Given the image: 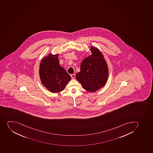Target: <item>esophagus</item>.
<instances>
[{
    "mask_svg": "<svg viewBox=\"0 0 153 153\" xmlns=\"http://www.w3.org/2000/svg\"><path fill=\"white\" fill-rule=\"evenodd\" d=\"M70 76H71L72 78L74 79L75 77V74H72L70 75Z\"/></svg>",
    "mask_w": 153,
    "mask_h": 153,
    "instance_id": "obj_1",
    "label": "esophagus"
}]
</instances>
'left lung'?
Instances as JSON below:
<instances>
[{
    "label": "left lung",
    "instance_id": "left-lung-1",
    "mask_svg": "<svg viewBox=\"0 0 153 153\" xmlns=\"http://www.w3.org/2000/svg\"><path fill=\"white\" fill-rule=\"evenodd\" d=\"M91 55L82 62L80 71L76 78L87 91L94 92L103 87L108 76L106 62L100 51L94 47H91Z\"/></svg>",
    "mask_w": 153,
    "mask_h": 153
}]
</instances>
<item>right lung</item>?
<instances>
[{
  "label": "right lung",
  "mask_w": 153,
  "mask_h": 153,
  "mask_svg": "<svg viewBox=\"0 0 153 153\" xmlns=\"http://www.w3.org/2000/svg\"><path fill=\"white\" fill-rule=\"evenodd\" d=\"M59 55L49 54L42 59L40 65L39 76L42 84L52 93L63 91L71 77L60 66Z\"/></svg>",
  "instance_id": "add662e5"
}]
</instances>
